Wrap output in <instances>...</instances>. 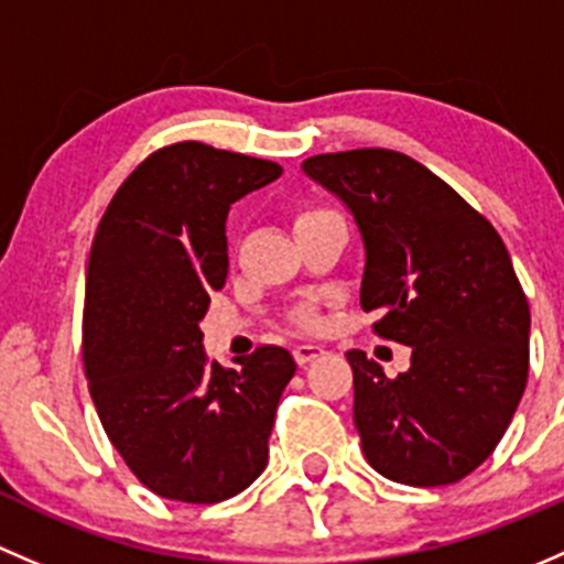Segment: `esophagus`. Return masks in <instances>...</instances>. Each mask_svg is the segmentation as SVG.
<instances>
[{
	"mask_svg": "<svg viewBox=\"0 0 564 564\" xmlns=\"http://www.w3.org/2000/svg\"><path fill=\"white\" fill-rule=\"evenodd\" d=\"M323 352L325 350L321 345H299L293 350V356H295V361H299V367H306V364H312L315 358H321Z\"/></svg>",
	"mask_w": 564,
	"mask_h": 564,
	"instance_id": "obj_1",
	"label": "esophagus"
}]
</instances>
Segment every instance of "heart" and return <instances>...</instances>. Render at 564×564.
<instances>
[{"mask_svg": "<svg viewBox=\"0 0 564 564\" xmlns=\"http://www.w3.org/2000/svg\"><path fill=\"white\" fill-rule=\"evenodd\" d=\"M310 214H315V212H310ZM304 217H306V214H304ZM295 321H299L301 325H310L312 323V315L306 310H299V312H295Z\"/></svg>", "mask_w": 564, "mask_h": 564, "instance_id": "heart-1", "label": "heart"}]
</instances>
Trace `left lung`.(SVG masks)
Here are the masks:
<instances>
[{
  "label": "left lung",
  "mask_w": 564,
  "mask_h": 564,
  "mask_svg": "<svg viewBox=\"0 0 564 564\" xmlns=\"http://www.w3.org/2000/svg\"><path fill=\"white\" fill-rule=\"evenodd\" d=\"M301 167L361 230V306L382 312L375 330L412 347L393 380L367 352H347L364 456L397 484H456L491 456L527 388L530 304L508 249L408 154L352 149Z\"/></svg>",
  "instance_id": "8db88e82"
}]
</instances>
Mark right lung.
<instances>
[{"instance_id": "obj_1", "label": "right lung", "mask_w": 564, "mask_h": 564, "mask_svg": "<svg viewBox=\"0 0 564 564\" xmlns=\"http://www.w3.org/2000/svg\"><path fill=\"white\" fill-rule=\"evenodd\" d=\"M282 176L271 160L200 141L149 154L108 203L86 269L84 369L113 448L147 489L212 505L265 469L295 361L263 345L208 364L200 321L228 276L225 219Z\"/></svg>"}]
</instances>
